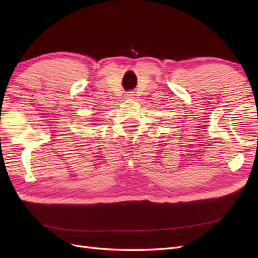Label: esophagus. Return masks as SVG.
Instances as JSON below:
<instances>
[{
	"label": "esophagus",
	"instance_id": "34e87169",
	"mask_svg": "<svg viewBox=\"0 0 258 258\" xmlns=\"http://www.w3.org/2000/svg\"><path fill=\"white\" fill-rule=\"evenodd\" d=\"M135 98V92L129 91L126 93V99H134Z\"/></svg>",
	"mask_w": 258,
	"mask_h": 258
}]
</instances>
